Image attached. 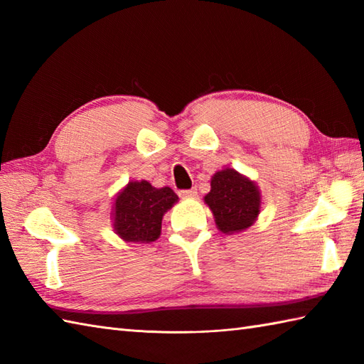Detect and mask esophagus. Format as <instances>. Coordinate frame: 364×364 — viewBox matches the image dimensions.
Instances as JSON below:
<instances>
[{
    "label": "esophagus",
    "mask_w": 364,
    "mask_h": 364,
    "mask_svg": "<svg viewBox=\"0 0 364 364\" xmlns=\"http://www.w3.org/2000/svg\"><path fill=\"white\" fill-rule=\"evenodd\" d=\"M178 194H180L181 198H194L197 197V189H184L178 192Z\"/></svg>",
    "instance_id": "esophagus-1"
}]
</instances>
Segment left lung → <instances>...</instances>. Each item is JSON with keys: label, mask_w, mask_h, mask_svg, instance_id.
I'll return each instance as SVG.
<instances>
[{"label": "left lung", "mask_w": 364, "mask_h": 364, "mask_svg": "<svg viewBox=\"0 0 364 364\" xmlns=\"http://www.w3.org/2000/svg\"><path fill=\"white\" fill-rule=\"evenodd\" d=\"M205 202L222 233H237L257 220L261 198L255 183L233 168H225L213 176Z\"/></svg>", "instance_id": "left-lung-1"}]
</instances>
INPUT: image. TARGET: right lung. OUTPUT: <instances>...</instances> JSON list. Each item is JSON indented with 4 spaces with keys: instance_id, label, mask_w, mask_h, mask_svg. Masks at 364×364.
Instances as JSON below:
<instances>
[{
    "instance_id": "obj_1",
    "label": "right lung",
    "mask_w": 364,
    "mask_h": 364,
    "mask_svg": "<svg viewBox=\"0 0 364 364\" xmlns=\"http://www.w3.org/2000/svg\"><path fill=\"white\" fill-rule=\"evenodd\" d=\"M178 200L170 188L131 181L115 198L114 230L128 242H153L161 235L162 215Z\"/></svg>"
}]
</instances>
